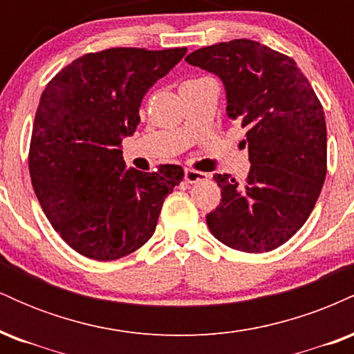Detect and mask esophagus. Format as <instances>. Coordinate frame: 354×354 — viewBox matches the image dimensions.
<instances>
[{"label": "esophagus", "mask_w": 354, "mask_h": 354, "mask_svg": "<svg viewBox=\"0 0 354 354\" xmlns=\"http://www.w3.org/2000/svg\"><path fill=\"white\" fill-rule=\"evenodd\" d=\"M208 178V174L206 173H201V171H194V169H185V181L189 183V185H193V183H200L203 180H206Z\"/></svg>", "instance_id": "1"}]
</instances>
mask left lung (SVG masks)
I'll return each mask as SVG.
<instances>
[{"label":"left lung","mask_w":354,"mask_h":354,"mask_svg":"<svg viewBox=\"0 0 354 354\" xmlns=\"http://www.w3.org/2000/svg\"><path fill=\"white\" fill-rule=\"evenodd\" d=\"M226 91V115L246 128L245 185L214 174L221 203L206 214L213 236L245 253L284 245L315 208L326 176V121L310 81L290 56L233 39L186 56Z\"/></svg>","instance_id":"left-lung-1"}]
</instances>
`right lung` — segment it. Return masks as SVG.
Returning <instances> with one entry per match:
<instances>
[{
    "mask_svg": "<svg viewBox=\"0 0 354 354\" xmlns=\"http://www.w3.org/2000/svg\"><path fill=\"white\" fill-rule=\"evenodd\" d=\"M186 51L89 53L44 88L30 146L31 183L53 228L80 254L111 261L143 246L185 176L178 165L126 169L121 143L136 131L148 89Z\"/></svg>",
    "mask_w": 354,
    "mask_h": 354,
    "instance_id": "1",
    "label": "right lung"
}]
</instances>
